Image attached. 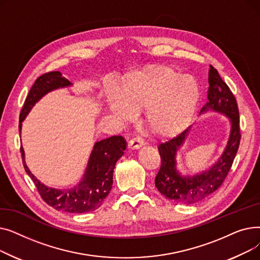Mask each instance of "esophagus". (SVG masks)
Listing matches in <instances>:
<instances>
[{
    "label": "esophagus",
    "mask_w": 260,
    "mask_h": 260,
    "mask_svg": "<svg viewBox=\"0 0 260 260\" xmlns=\"http://www.w3.org/2000/svg\"><path fill=\"white\" fill-rule=\"evenodd\" d=\"M144 144V139L142 137H140V136H136V137H134L131 141H129V147L131 148H135L137 149L139 148L140 146H142Z\"/></svg>",
    "instance_id": "obj_1"
}]
</instances>
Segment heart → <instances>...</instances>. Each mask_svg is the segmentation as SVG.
<instances>
[{
	"label": "heart",
	"mask_w": 260,
	"mask_h": 260,
	"mask_svg": "<svg viewBox=\"0 0 260 260\" xmlns=\"http://www.w3.org/2000/svg\"><path fill=\"white\" fill-rule=\"evenodd\" d=\"M198 100L199 88L192 77L179 76L168 66H153L123 79L119 94L109 95V107L123 120H131L134 111L145 108L148 129L169 137L187 126Z\"/></svg>",
	"instance_id": "heart-1"
}]
</instances>
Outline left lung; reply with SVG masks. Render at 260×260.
Here are the masks:
<instances>
[{"mask_svg": "<svg viewBox=\"0 0 260 260\" xmlns=\"http://www.w3.org/2000/svg\"><path fill=\"white\" fill-rule=\"evenodd\" d=\"M209 85L208 101L202 106L200 114L211 109L225 115L231 122L229 141L221 157L209 171L192 177H184L176 169V154L177 149L184 142L190 126L158 145L161 167L155 178L156 187L168 199L183 204L199 202L220 187L233 165L240 143L241 134L236 99L212 65L209 71Z\"/></svg>", "mask_w": 260, "mask_h": 260, "instance_id": "obj_1", "label": "left lung"}]
</instances>
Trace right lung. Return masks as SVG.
Masks as SVG:
<instances>
[{"instance_id": "add662e5", "label": "right lung", "mask_w": 260, "mask_h": 260, "mask_svg": "<svg viewBox=\"0 0 260 260\" xmlns=\"http://www.w3.org/2000/svg\"><path fill=\"white\" fill-rule=\"evenodd\" d=\"M71 85V82L60 72H49L40 76L31 86L22 107L19 124L20 134L22 122L43 95L53 89ZM125 149L126 141L122 136H113L95 142L83 178L74 187L66 189L52 188L41 183L27 168L22 146L20 151L26 173L32 179L40 196L48 206L58 211L79 214L94 211L101 206L112 189L116 162L124 154Z\"/></svg>"}]
</instances>
